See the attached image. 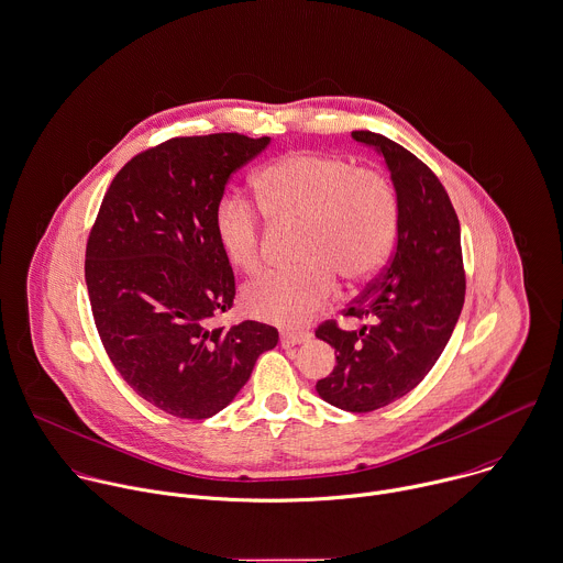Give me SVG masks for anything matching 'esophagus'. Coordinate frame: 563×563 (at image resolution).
Listing matches in <instances>:
<instances>
[{
	"instance_id": "1",
	"label": "esophagus",
	"mask_w": 563,
	"mask_h": 563,
	"mask_svg": "<svg viewBox=\"0 0 563 563\" xmlns=\"http://www.w3.org/2000/svg\"><path fill=\"white\" fill-rule=\"evenodd\" d=\"M310 341L308 332H282V347H295Z\"/></svg>"
}]
</instances>
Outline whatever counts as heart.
<instances>
[{
    "label": "heart",
    "mask_w": 563,
    "mask_h": 563,
    "mask_svg": "<svg viewBox=\"0 0 563 563\" xmlns=\"http://www.w3.org/2000/svg\"><path fill=\"white\" fill-rule=\"evenodd\" d=\"M264 213L277 227H299L292 271H271L242 292L244 310L262 321L295 328L314 317L334 295L336 275L358 286L388 260L399 224L390 179L343 155L288 153L255 179ZM216 238L227 260L255 273L262 264L264 227L253 202L229 194L213 213Z\"/></svg>",
    "instance_id": "obj_1"
}]
</instances>
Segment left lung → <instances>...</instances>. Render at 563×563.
Segmentation results:
<instances>
[{
    "label": "left lung",
    "mask_w": 563,
    "mask_h": 563,
    "mask_svg": "<svg viewBox=\"0 0 563 563\" xmlns=\"http://www.w3.org/2000/svg\"><path fill=\"white\" fill-rule=\"evenodd\" d=\"M352 137L382 153L399 200L397 246L384 271L343 317L369 319L343 330L334 319L317 336L336 352L317 393L350 412H372L412 390L439 361L465 301L461 227L437 175L404 146L372 131Z\"/></svg>",
    "instance_id": "obj_1"
}]
</instances>
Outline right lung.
Wrapping results in <instances>:
<instances>
[{
	"mask_svg": "<svg viewBox=\"0 0 563 563\" xmlns=\"http://www.w3.org/2000/svg\"><path fill=\"white\" fill-rule=\"evenodd\" d=\"M268 142L213 133L153 146L115 175L89 231L85 279L100 341L126 384L168 415H216L279 341L257 321L209 328L235 297L216 205Z\"/></svg>",
	"mask_w": 563,
	"mask_h": 563,
	"instance_id": "obj_1",
	"label": "right lung"
}]
</instances>
